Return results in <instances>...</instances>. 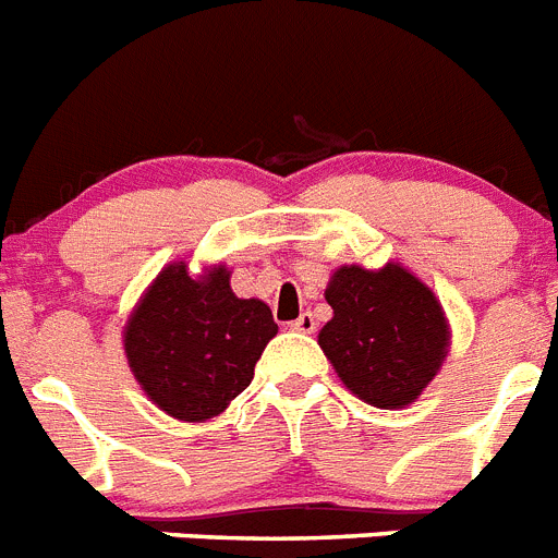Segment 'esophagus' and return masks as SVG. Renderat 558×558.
I'll use <instances>...</instances> for the list:
<instances>
[{"label": "esophagus", "instance_id": "34e87169", "mask_svg": "<svg viewBox=\"0 0 558 558\" xmlns=\"http://www.w3.org/2000/svg\"><path fill=\"white\" fill-rule=\"evenodd\" d=\"M290 330L313 332V330H316V318H313V313H302V316H299L296 322H290Z\"/></svg>", "mask_w": 558, "mask_h": 558}]
</instances>
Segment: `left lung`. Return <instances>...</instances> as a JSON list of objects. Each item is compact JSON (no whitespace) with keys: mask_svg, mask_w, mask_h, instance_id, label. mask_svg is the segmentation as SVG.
<instances>
[{"mask_svg":"<svg viewBox=\"0 0 558 558\" xmlns=\"http://www.w3.org/2000/svg\"><path fill=\"white\" fill-rule=\"evenodd\" d=\"M325 299L332 318L318 332V344L347 389L380 409L415 401L449 347L435 293L401 265H350L332 274Z\"/></svg>","mask_w":558,"mask_h":558,"instance_id":"obj_1","label":"left lung"}]
</instances>
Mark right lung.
<instances>
[{
  "mask_svg": "<svg viewBox=\"0 0 558 558\" xmlns=\"http://www.w3.org/2000/svg\"><path fill=\"white\" fill-rule=\"evenodd\" d=\"M259 299H236L228 270L192 279L169 265L132 313L123 347L143 392L180 421H206L247 389L262 350L276 336Z\"/></svg>",
  "mask_w": 558,
  "mask_h": 558,
  "instance_id": "1",
  "label": "right lung"
}]
</instances>
